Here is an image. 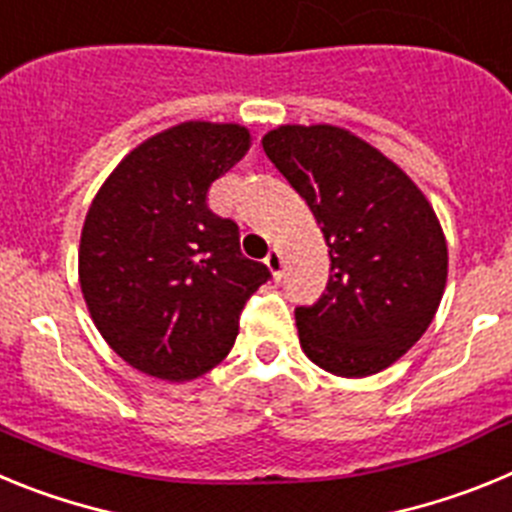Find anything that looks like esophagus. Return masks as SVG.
<instances>
[{
	"label": "esophagus",
	"mask_w": 512,
	"mask_h": 512,
	"mask_svg": "<svg viewBox=\"0 0 512 512\" xmlns=\"http://www.w3.org/2000/svg\"><path fill=\"white\" fill-rule=\"evenodd\" d=\"M266 266H269V271L274 274V279L282 277V266H284V259L282 253H279V248H271L269 253H266Z\"/></svg>",
	"instance_id": "1"
}]
</instances>
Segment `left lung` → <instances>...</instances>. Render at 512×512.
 Masks as SVG:
<instances>
[{"mask_svg":"<svg viewBox=\"0 0 512 512\" xmlns=\"http://www.w3.org/2000/svg\"><path fill=\"white\" fill-rule=\"evenodd\" d=\"M261 143L328 243V287L295 310L302 351L338 377L382 372L418 343L443 297L449 251L436 212L348 130L282 125Z\"/></svg>","mask_w":512,"mask_h":512,"instance_id":"obj_1","label":"left lung"}]
</instances>
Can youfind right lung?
Here are the masks:
<instances>
[{"instance_id": "1", "label": "right lung", "mask_w": 512, "mask_h": 512, "mask_svg": "<svg viewBox=\"0 0 512 512\" xmlns=\"http://www.w3.org/2000/svg\"><path fill=\"white\" fill-rule=\"evenodd\" d=\"M248 140L241 125L182 122L122 158L89 207L81 292L104 341L138 372L169 382L210 372L271 279L241 253L238 225L207 207Z\"/></svg>"}]
</instances>
